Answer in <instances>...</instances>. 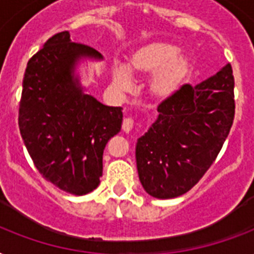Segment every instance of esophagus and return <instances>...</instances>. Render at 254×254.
Masks as SVG:
<instances>
[{
    "mask_svg": "<svg viewBox=\"0 0 254 254\" xmlns=\"http://www.w3.org/2000/svg\"><path fill=\"white\" fill-rule=\"evenodd\" d=\"M133 127H134V121H133V119H130V117H127V119H124L123 130L125 131V133H129V131H131Z\"/></svg>",
    "mask_w": 254,
    "mask_h": 254,
    "instance_id": "esophagus-1",
    "label": "esophagus"
}]
</instances>
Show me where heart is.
Listing matches in <instances>:
<instances>
[{
	"label": "heart",
	"instance_id": "b5f03b06",
	"mask_svg": "<svg viewBox=\"0 0 254 254\" xmlns=\"http://www.w3.org/2000/svg\"><path fill=\"white\" fill-rule=\"evenodd\" d=\"M179 47L165 41H150L137 46L127 57V65L112 67L113 84L120 91L129 92L133 87L130 73L150 76L146 89L151 99L165 101L171 99L192 72V61Z\"/></svg>",
	"mask_w": 254,
	"mask_h": 254
}]
</instances>
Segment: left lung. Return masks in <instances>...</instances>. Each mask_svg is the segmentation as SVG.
<instances>
[{
    "label": "left lung",
    "mask_w": 254,
    "mask_h": 254,
    "mask_svg": "<svg viewBox=\"0 0 254 254\" xmlns=\"http://www.w3.org/2000/svg\"><path fill=\"white\" fill-rule=\"evenodd\" d=\"M231 64L159 104L158 117L137 139L141 185L158 199L181 196L196 185L221 150L235 117Z\"/></svg>",
    "instance_id": "obj_1"
}]
</instances>
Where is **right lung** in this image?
<instances>
[{"label": "right lung", "instance_id": "add662e5", "mask_svg": "<svg viewBox=\"0 0 254 254\" xmlns=\"http://www.w3.org/2000/svg\"><path fill=\"white\" fill-rule=\"evenodd\" d=\"M87 59L103 55L71 41L68 31L50 38L27 63L18 117L38 171L79 196L100 185L104 149L123 124V108L104 105L81 85L76 67Z\"/></svg>", "mask_w": 254, "mask_h": 254}]
</instances>
